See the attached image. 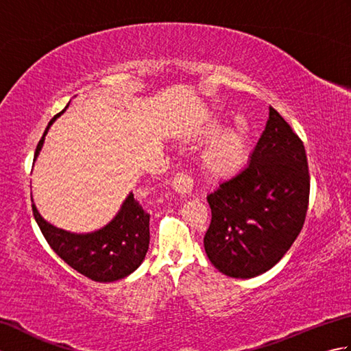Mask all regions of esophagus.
I'll return each instance as SVG.
<instances>
[{"mask_svg": "<svg viewBox=\"0 0 351 351\" xmlns=\"http://www.w3.org/2000/svg\"><path fill=\"white\" fill-rule=\"evenodd\" d=\"M171 187L176 193H180L182 196H187L193 191V187H195V180L193 176L189 173V171H180L171 181Z\"/></svg>", "mask_w": 351, "mask_h": 351, "instance_id": "34e87169", "label": "esophagus"}]
</instances>
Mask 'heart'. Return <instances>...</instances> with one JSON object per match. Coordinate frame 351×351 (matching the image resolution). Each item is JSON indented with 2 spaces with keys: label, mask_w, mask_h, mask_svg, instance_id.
Returning a JSON list of instances; mask_svg holds the SVG:
<instances>
[{
  "label": "heart",
  "mask_w": 351,
  "mask_h": 351,
  "mask_svg": "<svg viewBox=\"0 0 351 351\" xmlns=\"http://www.w3.org/2000/svg\"><path fill=\"white\" fill-rule=\"evenodd\" d=\"M223 130V125H214L213 134ZM250 151V126L244 119H238L235 128L208 149L202 156L204 169L214 176L232 175L243 167Z\"/></svg>",
  "instance_id": "obj_1"
}]
</instances>
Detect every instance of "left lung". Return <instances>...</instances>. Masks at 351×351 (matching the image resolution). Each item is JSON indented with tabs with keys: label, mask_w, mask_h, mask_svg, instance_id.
<instances>
[{
	"label": "left lung",
	"mask_w": 351,
	"mask_h": 351,
	"mask_svg": "<svg viewBox=\"0 0 351 351\" xmlns=\"http://www.w3.org/2000/svg\"><path fill=\"white\" fill-rule=\"evenodd\" d=\"M309 190L303 141L270 106L250 162L206 196L211 225L204 245L213 265L237 279L270 270L300 234Z\"/></svg>",
	"instance_id": "8db88e82"
}]
</instances>
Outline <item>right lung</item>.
I'll list each match as a JSON object with an SVG mask.
<instances>
[{
  "label": "right lung",
  "mask_w": 351,
  "mask_h": 351,
  "mask_svg": "<svg viewBox=\"0 0 351 351\" xmlns=\"http://www.w3.org/2000/svg\"><path fill=\"white\" fill-rule=\"evenodd\" d=\"M62 113L49 121L37 143L34 160L43 145L45 134ZM32 206L37 225L51 249L86 278L95 282H114L126 278L143 263L149 249V214L134 199L132 193L106 228L84 235L57 229L40 217L34 205Z\"/></svg>",
  "instance_id": "add662e5"
}]
</instances>
